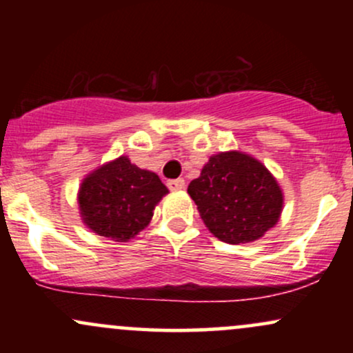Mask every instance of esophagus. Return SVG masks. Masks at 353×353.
Listing matches in <instances>:
<instances>
[{
    "mask_svg": "<svg viewBox=\"0 0 353 353\" xmlns=\"http://www.w3.org/2000/svg\"><path fill=\"white\" fill-rule=\"evenodd\" d=\"M168 188L171 190H181L185 188V181L182 179V177H179V179H172L168 182Z\"/></svg>",
    "mask_w": 353,
    "mask_h": 353,
    "instance_id": "1",
    "label": "esophagus"
}]
</instances>
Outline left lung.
<instances>
[{
	"mask_svg": "<svg viewBox=\"0 0 353 353\" xmlns=\"http://www.w3.org/2000/svg\"><path fill=\"white\" fill-rule=\"evenodd\" d=\"M205 228L228 244L261 239L277 224L283 194L261 161L239 151L209 157L188 188Z\"/></svg>",
	"mask_w": 353,
	"mask_h": 353,
	"instance_id": "8db88e82",
	"label": "left lung"
}]
</instances>
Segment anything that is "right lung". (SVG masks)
<instances>
[{
  "label": "right lung",
  "instance_id": "add662e5",
  "mask_svg": "<svg viewBox=\"0 0 353 353\" xmlns=\"http://www.w3.org/2000/svg\"><path fill=\"white\" fill-rule=\"evenodd\" d=\"M168 192L157 174L121 156L84 177L78 204L92 232L125 242L151 222L154 208Z\"/></svg>",
  "mask_w": 353,
  "mask_h": 353
}]
</instances>
